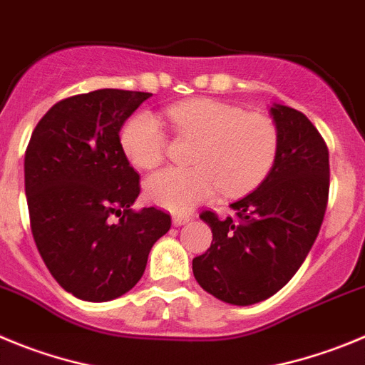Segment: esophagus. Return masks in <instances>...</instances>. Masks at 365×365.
<instances>
[{
	"instance_id": "esophagus-1",
	"label": "esophagus",
	"mask_w": 365,
	"mask_h": 365,
	"mask_svg": "<svg viewBox=\"0 0 365 365\" xmlns=\"http://www.w3.org/2000/svg\"><path fill=\"white\" fill-rule=\"evenodd\" d=\"M190 218H192V216L189 215H175L173 216V223H175V225H183V223L189 222Z\"/></svg>"
}]
</instances>
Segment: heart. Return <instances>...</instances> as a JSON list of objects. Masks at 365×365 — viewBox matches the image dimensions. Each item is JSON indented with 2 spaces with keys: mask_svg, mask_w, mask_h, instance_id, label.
Wrapping results in <instances>:
<instances>
[{
  "mask_svg": "<svg viewBox=\"0 0 365 365\" xmlns=\"http://www.w3.org/2000/svg\"><path fill=\"white\" fill-rule=\"evenodd\" d=\"M165 116L178 136L192 140L187 153L190 167H169L145 182L150 202L169 211H190L218 189L240 195L260 182L274 162L278 129L264 114L196 98L167 107ZM120 142L138 169H154L165 158L167 136L150 113L129 118Z\"/></svg>",
  "mask_w": 365,
  "mask_h": 365,
  "instance_id": "heart-1",
  "label": "heart"
}]
</instances>
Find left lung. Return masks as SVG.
I'll return each mask as SVG.
<instances>
[{
    "instance_id": "obj_1",
    "label": "left lung",
    "mask_w": 365,
    "mask_h": 365,
    "mask_svg": "<svg viewBox=\"0 0 365 365\" xmlns=\"http://www.w3.org/2000/svg\"><path fill=\"white\" fill-rule=\"evenodd\" d=\"M278 129L274 165L267 178L231 203L235 216L212 211V244L192 260L207 293L235 305H251L278 293L309 255L329 200V150L304 113L271 107Z\"/></svg>"
}]
</instances>
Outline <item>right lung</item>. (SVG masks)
Wrapping results in <instances>:
<instances>
[{
  "label": "right lung",
  "instance_id": "obj_1",
  "mask_svg": "<svg viewBox=\"0 0 365 365\" xmlns=\"http://www.w3.org/2000/svg\"><path fill=\"white\" fill-rule=\"evenodd\" d=\"M150 93L100 88L52 105L25 150L31 231L45 265L80 300L107 302L133 289L150 247L170 229L156 207L134 212L140 175L120 130Z\"/></svg>",
  "mask_w": 365,
  "mask_h": 365
}]
</instances>
